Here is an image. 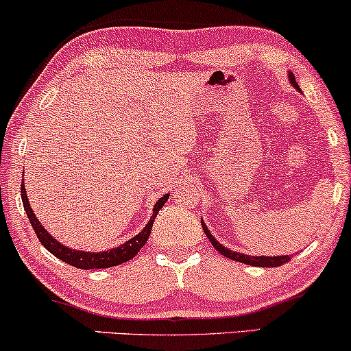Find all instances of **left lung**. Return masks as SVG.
Returning a JSON list of instances; mask_svg holds the SVG:
<instances>
[{"label":"left lung","mask_w":351,"mask_h":351,"mask_svg":"<svg viewBox=\"0 0 351 351\" xmlns=\"http://www.w3.org/2000/svg\"><path fill=\"white\" fill-rule=\"evenodd\" d=\"M288 77H289L291 86H294L298 91H301V88H299V84L296 83V78H294V75L291 73V71L288 73ZM201 226H202V229H204V234L208 235L209 242L213 243V247L216 248L219 253H222L223 256H227V258H230V260L239 261V263H245V265H250V267H260V268H274V267H281V265H285L286 261L291 260L289 255L252 256V255H245V253H240V252H235V250H229V248L223 247L221 242H217L216 237L210 234V230L208 229V226H206L204 221H201Z\"/></svg>","instance_id":"8db88e82"}]
</instances>
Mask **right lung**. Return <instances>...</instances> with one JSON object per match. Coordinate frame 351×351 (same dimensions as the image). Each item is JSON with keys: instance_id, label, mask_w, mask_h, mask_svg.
Returning a JSON list of instances; mask_svg holds the SVG:
<instances>
[{"instance_id": "right-lung-1", "label": "right lung", "mask_w": 351, "mask_h": 351, "mask_svg": "<svg viewBox=\"0 0 351 351\" xmlns=\"http://www.w3.org/2000/svg\"><path fill=\"white\" fill-rule=\"evenodd\" d=\"M168 196H170V194H165V196H162L157 202H155L154 214H152L149 223H147V226L143 227V229L138 232L135 237L129 239L128 242L119 245V247L109 248V250H104V252H83V250H75V248L66 247V245L60 243L57 239L50 235V232L45 229L44 226H42L39 219H37L36 214H34V210L31 208V202H29V197L26 194V188H24V183H21V197H23L24 210H26L29 222H31L32 229H34V232H36L39 242L44 245V247L47 248L52 255L57 256L58 260L65 261V263H69V265H71V267L80 268V269L111 268V267H117V265L132 260L134 256L141 252V248L143 247V245L147 243V240H149L155 217H157L158 210L163 208L165 202L168 201Z\"/></svg>"}]
</instances>
